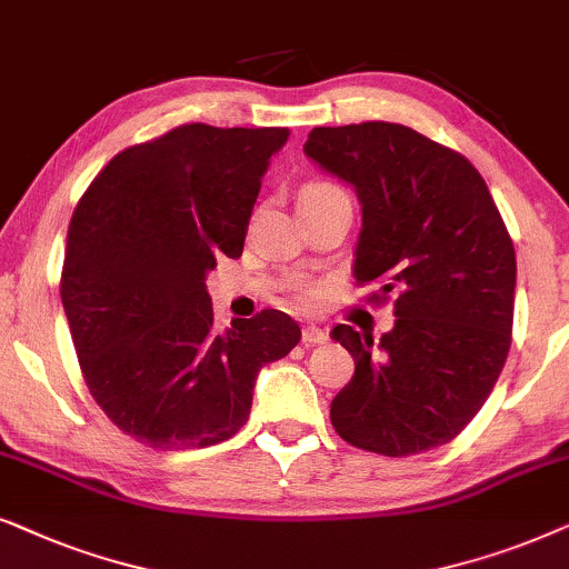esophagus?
I'll list each match as a JSON object with an SVG mask.
<instances>
[{
  "instance_id": "obj_1",
  "label": "esophagus",
  "mask_w": 569,
  "mask_h": 569,
  "mask_svg": "<svg viewBox=\"0 0 569 569\" xmlns=\"http://www.w3.org/2000/svg\"><path fill=\"white\" fill-rule=\"evenodd\" d=\"M325 340H328V332L317 325H305V330H301V343L305 346H320Z\"/></svg>"
}]
</instances>
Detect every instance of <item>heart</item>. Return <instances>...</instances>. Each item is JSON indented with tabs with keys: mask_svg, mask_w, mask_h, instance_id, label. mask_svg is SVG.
Returning a JSON list of instances; mask_svg holds the SVG:
<instances>
[{
	"mask_svg": "<svg viewBox=\"0 0 569 569\" xmlns=\"http://www.w3.org/2000/svg\"><path fill=\"white\" fill-rule=\"evenodd\" d=\"M338 194H346V192L336 184H328V181H312V184L301 189L299 200H309V197H338Z\"/></svg>",
	"mask_w": 569,
	"mask_h": 569,
	"instance_id": "1",
	"label": "heart"
}]
</instances>
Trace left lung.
<instances>
[{
    "label": "left lung",
    "instance_id": "obj_1",
    "mask_svg": "<svg viewBox=\"0 0 569 569\" xmlns=\"http://www.w3.org/2000/svg\"><path fill=\"white\" fill-rule=\"evenodd\" d=\"M305 153L359 197L356 280L396 293V325L377 340L332 328L356 361L332 427L390 458L439 448L479 413L510 351L515 249L487 181L392 121L315 127Z\"/></svg>",
    "mask_w": 569,
    "mask_h": 569
}]
</instances>
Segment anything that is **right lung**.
<instances>
[{"label":"right lung","instance_id":"1","mask_svg":"<svg viewBox=\"0 0 569 569\" xmlns=\"http://www.w3.org/2000/svg\"><path fill=\"white\" fill-rule=\"evenodd\" d=\"M286 127L184 124L113 156L74 208L62 305L90 396L117 427L156 450L237 435L257 375L301 330L264 309L213 328L206 286L221 254L239 257Z\"/></svg>","mask_w":569,"mask_h":569}]
</instances>
